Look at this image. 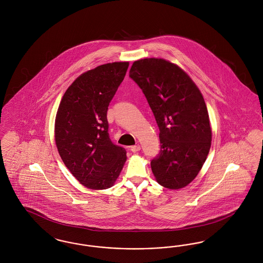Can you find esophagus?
I'll return each mask as SVG.
<instances>
[{
  "label": "esophagus",
  "mask_w": 263,
  "mask_h": 263,
  "mask_svg": "<svg viewBox=\"0 0 263 263\" xmlns=\"http://www.w3.org/2000/svg\"><path fill=\"white\" fill-rule=\"evenodd\" d=\"M130 150H131V152H133V153H137V152L141 150V147H140V145H135V146H132Z\"/></svg>",
  "instance_id": "obj_1"
}]
</instances>
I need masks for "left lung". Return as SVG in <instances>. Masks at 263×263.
<instances>
[{
	"mask_svg": "<svg viewBox=\"0 0 263 263\" xmlns=\"http://www.w3.org/2000/svg\"><path fill=\"white\" fill-rule=\"evenodd\" d=\"M129 77L145 95L160 129L161 151L151 162L153 174L163 187L186 186L200 172L212 140L199 88L182 69L163 59L135 61Z\"/></svg>",
	"mask_w": 263,
	"mask_h": 263,
	"instance_id": "obj_1",
	"label": "left lung"
}]
</instances>
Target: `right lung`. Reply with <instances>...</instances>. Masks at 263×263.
Listing matches in <instances>:
<instances>
[{"label": "right lung", "instance_id": "obj_1", "mask_svg": "<svg viewBox=\"0 0 263 263\" xmlns=\"http://www.w3.org/2000/svg\"><path fill=\"white\" fill-rule=\"evenodd\" d=\"M129 63L100 65L77 78L63 96L55 119V142L63 163L84 186L111 187L126 161L124 148L108 134V105Z\"/></svg>", "mask_w": 263, "mask_h": 263}]
</instances>
